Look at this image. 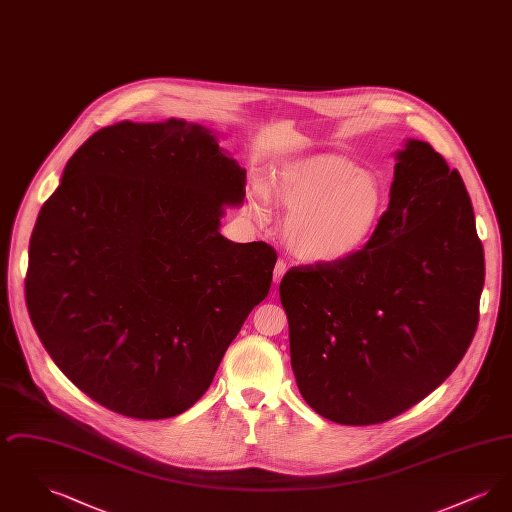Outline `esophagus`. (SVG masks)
Masks as SVG:
<instances>
[{
    "instance_id": "34e87169",
    "label": "esophagus",
    "mask_w": 512,
    "mask_h": 512,
    "mask_svg": "<svg viewBox=\"0 0 512 512\" xmlns=\"http://www.w3.org/2000/svg\"><path fill=\"white\" fill-rule=\"evenodd\" d=\"M286 270H288V267H286L284 261H278V263H276V267H274V284H280V280L284 278Z\"/></svg>"
}]
</instances>
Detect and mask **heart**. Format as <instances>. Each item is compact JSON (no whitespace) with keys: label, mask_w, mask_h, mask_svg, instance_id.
Returning <instances> with one entry per match:
<instances>
[{"label":"heart","mask_w":512,"mask_h":512,"mask_svg":"<svg viewBox=\"0 0 512 512\" xmlns=\"http://www.w3.org/2000/svg\"><path fill=\"white\" fill-rule=\"evenodd\" d=\"M265 192L288 211L282 234L293 255L309 263H340L361 253L374 238L386 192L374 172L340 155H311L282 165ZM251 217H267V197L255 188L247 197Z\"/></svg>","instance_id":"heart-1"}]
</instances>
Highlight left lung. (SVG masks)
<instances>
[{
  "label": "left lung",
  "instance_id": "8db88e82",
  "mask_svg": "<svg viewBox=\"0 0 512 512\" xmlns=\"http://www.w3.org/2000/svg\"><path fill=\"white\" fill-rule=\"evenodd\" d=\"M390 205L365 249L280 282L297 388L320 416L368 426L405 413L474 338L484 247L457 169L428 142L395 151Z\"/></svg>",
  "mask_w": 512,
  "mask_h": 512
}]
</instances>
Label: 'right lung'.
Here are the masks:
<instances>
[{
	"mask_svg": "<svg viewBox=\"0 0 512 512\" xmlns=\"http://www.w3.org/2000/svg\"><path fill=\"white\" fill-rule=\"evenodd\" d=\"M244 197L245 169L201 124L122 121L76 149L32 230L26 305L78 390L140 420L207 391L276 265L220 234Z\"/></svg>",
	"mask_w": 512,
	"mask_h": 512,
	"instance_id": "right-lung-1",
	"label": "right lung"
}]
</instances>
